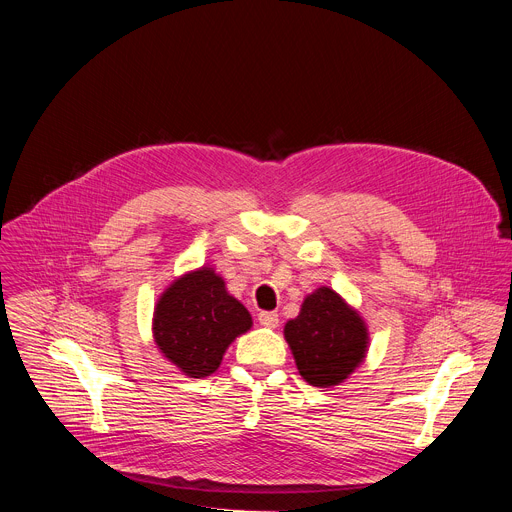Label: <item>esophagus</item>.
<instances>
[{"mask_svg": "<svg viewBox=\"0 0 512 512\" xmlns=\"http://www.w3.org/2000/svg\"><path fill=\"white\" fill-rule=\"evenodd\" d=\"M257 320H259V324L265 326V328H275V326L279 324V316H277L275 312H259Z\"/></svg>", "mask_w": 512, "mask_h": 512, "instance_id": "obj_1", "label": "esophagus"}]
</instances>
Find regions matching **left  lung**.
I'll list each match as a JSON object with an SVG mask.
<instances>
[{"label":"left lung","mask_w":512,"mask_h":512,"mask_svg":"<svg viewBox=\"0 0 512 512\" xmlns=\"http://www.w3.org/2000/svg\"><path fill=\"white\" fill-rule=\"evenodd\" d=\"M300 375L314 387H334L364 360L369 332L362 318L330 287L310 294L300 316L283 328Z\"/></svg>","instance_id":"left-lung-1"}]
</instances>
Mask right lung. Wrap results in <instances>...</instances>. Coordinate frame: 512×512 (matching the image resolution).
<instances>
[{
  "instance_id": "add662e5",
  "label": "right lung",
  "mask_w": 512,
  "mask_h": 512,
  "mask_svg": "<svg viewBox=\"0 0 512 512\" xmlns=\"http://www.w3.org/2000/svg\"><path fill=\"white\" fill-rule=\"evenodd\" d=\"M251 324V314L229 296L223 277L202 267L164 291L154 312V338L186 377L202 379L218 369L229 344Z\"/></svg>"
}]
</instances>
